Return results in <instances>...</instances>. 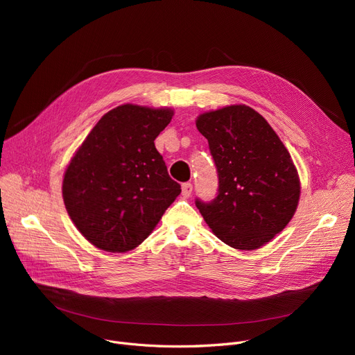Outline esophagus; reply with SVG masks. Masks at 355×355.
<instances>
[{
    "label": "esophagus",
    "instance_id": "esophagus-1",
    "mask_svg": "<svg viewBox=\"0 0 355 355\" xmlns=\"http://www.w3.org/2000/svg\"><path fill=\"white\" fill-rule=\"evenodd\" d=\"M182 197L184 198H190V196H191V193H193V184L191 182H184L182 184Z\"/></svg>",
    "mask_w": 355,
    "mask_h": 355
}]
</instances>
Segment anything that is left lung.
Returning a JSON list of instances; mask_svg holds the SVG:
<instances>
[{
    "mask_svg": "<svg viewBox=\"0 0 355 355\" xmlns=\"http://www.w3.org/2000/svg\"><path fill=\"white\" fill-rule=\"evenodd\" d=\"M197 129L209 141L218 175L217 197L196 200L213 233L239 250H254L293 217L301 184L288 149L268 121L246 105L201 114Z\"/></svg>",
    "mask_w": 355,
    "mask_h": 355,
    "instance_id": "1",
    "label": "left lung"
}]
</instances>
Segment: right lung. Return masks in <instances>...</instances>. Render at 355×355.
Wrapping results in <instances>:
<instances>
[{
  "mask_svg": "<svg viewBox=\"0 0 355 355\" xmlns=\"http://www.w3.org/2000/svg\"><path fill=\"white\" fill-rule=\"evenodd\" d=\"M171 109L121 105L90 130L63 178L66 210L78 230L106 252H128L153 233L181 193L155 138Z\"/></svg>",
  "mask_w": 355,
  "mask_h": 355,
  "instance_id": "add662e5",
  "label": "right lung"
}]
</instances>
